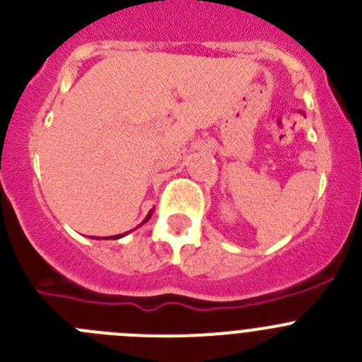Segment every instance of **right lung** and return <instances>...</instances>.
<instances>
[{"mask_svg": "<svg viewBox=\"0 0 362 362\" xmlns=\"http://www.w3.org/2000/svg\"><path fill=\"white\" fill-rule=\"evenodd\" d=\"M151 214H153V209L149 211V213H148V216L144 218V221H142V223H146V221H148L149 218H151ZM142 223H141V226H142ZM124 234H126V233H124ZM124 234H117V236H112V238H113V240H119V238H122V236H124Z\"/></svg>", "mask_w": 362, "mask_h": 362, "instance_id": "obj_1", "label": "right lung"}]
</instances>
